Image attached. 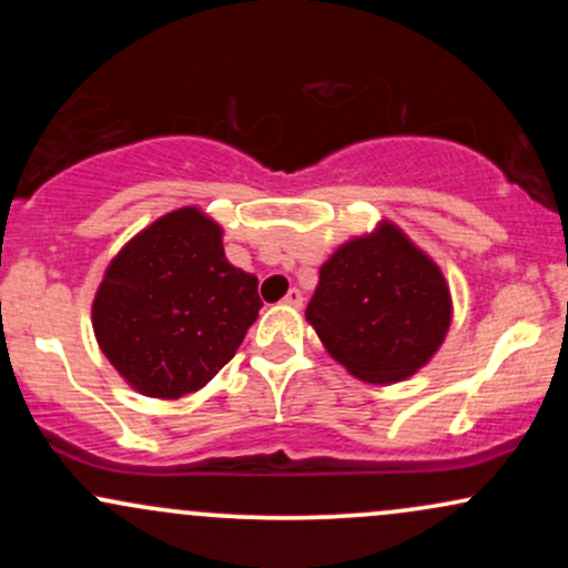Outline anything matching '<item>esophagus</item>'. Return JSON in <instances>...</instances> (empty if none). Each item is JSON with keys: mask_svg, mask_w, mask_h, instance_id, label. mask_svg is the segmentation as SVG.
Wrapping results in <instances>:
<instances>
[{"mask_svg": "<svg viewBox=\"0 0 568 568\" xmlns=\"http://www.w3.org/2000/svg\"><path fill=\"white\" fill-rule=\"evenodd\" d=\"M283 304H285V306H293V310H298V306L304 304V296H302V291H298V288H291L288 293H285Z\"/></svg>", "mask_w": 568, "mask_h": 568, "instance_id": "obj_1", "label": "esophagus"}]
</instances>
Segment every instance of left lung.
<instances>
[{
	"instance_id": "obj_1",
	"label": "left lung",
	"mask_w": 568,
	"mask_h": 568,
	"mask_svg": "<svg viewBox=\"0 0 568 568\" xmlns=\"http://www.w3.org/2000/svg\"><path fill=\"white\" fill-rule=\"evenodd\" d=\"M306 321L357 379L393 384L427 366L452 325L438 264L389 221L321 266Z\"/></svg>"
}]
</instances>
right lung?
Listing matches in <instances>:
<instances>
[{"instance_id":"1","label":"right lung","mask_w":568,"mask_h":568,"mask_svg":"<svg viewBox=\"0 0 568 568\" xmlns=\"http://www.w3.org/2000/svg\"><path fill=\"white\" fill-rule=\"evenodd\" d=\"M258 310V280L226 262L221 226L197 207H179L112 258L93 331L130 387L175 400L232 361Z\"/></svg>"}]
</instances>
